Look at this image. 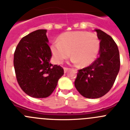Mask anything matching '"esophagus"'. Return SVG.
<instances>
[{"label":"esophagus","instance_id":"34e87169","mask_svg":"<svg viewBox=\"0 0 130 130\" xmlns=\"http://www.w3.org/2000/svg\"><path fill=\"white\" fill-rule=\"evenodd\" d=\"M63 69H64V72H65V73H66V72H67V71H69V68H67V67H64V68H63Z\"/></svg>","mask_w":130,"mask_h":130}]
</instances>
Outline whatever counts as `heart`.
Masks as SVG:
<instances>
[{"label": "heart", "instance_id": "1", "mask_svg": "<svg viewBox=\"0 0 130 130\" xmlns=\"http://www.w3.org/2000/svg\"><path fill=\"white\" fill-rule=\"evenodd\" d=\"M100 41L95 33L87 31H71L61 34L51 46L56 63H61L70 56L71 62L83 67L90 65L96 58Z\"/></svg>", "mask_w": 130, "mask_h": 130}]
</instances>
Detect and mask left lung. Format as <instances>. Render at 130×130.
I'll use <instances>...</instances> for the list:
<instances>
[{
    "mask_svg": "<svg viewBox=\"0 0 130 130\" xmlns=\"http://www.w3.org/2000/svg\"><path fill=\"white\" fill-rule=\"evenodd\" d=\"M100 40L99 57L90 66L79 70L75 87L86 98L105 95L113 85L120 69V56L112 38L100 29H95Z\"/></svg>",
    "mask_w": 130,
    "mask_h": 130,
    "instance_id": "left-lung-1",
    "label": "left lung"
}]
</instances>
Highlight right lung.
<instances>
[{
  "label": "right lung",
  "mask_w": 130,
  "mask_h": 130,
  "mask_svg": "<svg viewBox=\"0 0 130 130\" xmlns=\"http://www.w3.org/2000/svg\"><path fill=\"white\" fill-rule=\"evenodd\" d=\"M46 32L38 29L23 37L14 53L18 83L25 94L35 98L49 96L64 74L61 67L50 63L51 51Z\"/></svg>",
  "instance_id": "obj_1"
}]
</instances>
